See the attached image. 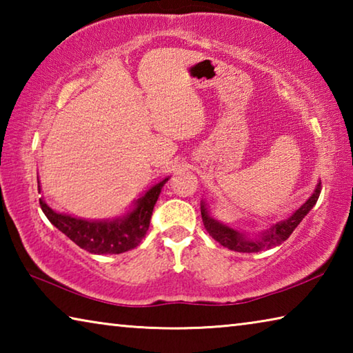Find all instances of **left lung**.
Instances as JSON below:
<instances>
[{
	"label": "left lung",
	"instance_id": "1",
	"mask_svg": "<svg viewBox=\"0 0 353 353\" xmlns=\"http://www.w3.org/2000/svg\"><path fill=\"white\" fill-rule=\"evenodd\" d=\"M321 194V182L316 185L313 194L303 202V204L297 208V210L291 214L290 218L279 223L272 224L270 229L259 234V236L249 238L244 232H240L234 229V227L227 225L224 223H219L218 219H214L208 213V208L205 201H201V214L202 221L208 234L216 240L219 244H223L224 248L230 250H236V252H260V250L276 248L279 244H282L285 240H288L290 235L294 232L296 227L301 224V221L307 216L308 212L314 207L318 198Z\"/></svg>",
	"mask_w": 353,
	"mask_h": 353
}]
</instances>
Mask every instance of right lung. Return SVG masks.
<instances>
[{
    "mask_svg": "<svg viewBox=\"0 0 353 353\" xmlns=\"http://www.w3.org/2000/svg\"><path fill=\"white\" fill-rule=\"evenodd\" d=\"M168 179L170 177H166L155 183L134 202L132 208H129L123 216L113 219H82L59 213L52 210L43 198H40V207L52 225L87 252L98 255L123 254L139 246V243L145 238L149 223H151L154 205Z\"/></svg>",
    "mask_w": 353,
    "mask_h": 353,
    "instance_id": "right-lung-1",
    "label": "right lung"
}]
</instances>
